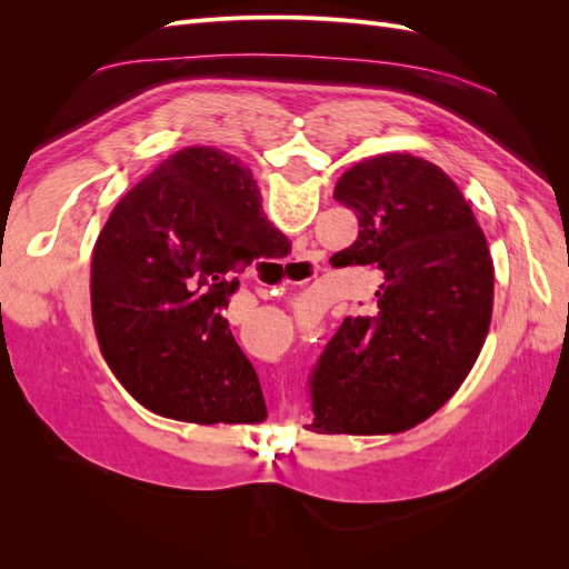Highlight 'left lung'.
<instances>
[{"label": "left lung", "instance_id": "left-lung-1", "mask_svg": "<svg viewBox=\"0 0 569 569\" xmlns=\"http://www.w3.org/2000/svg\"><path fill=\"white\" fill-rule=\"evenodd\" d=\"M335 199L358 218L337 268L370 266L368 316L347 318L311 372V432L396 435L451 399L487 339L493 266L470 203L410 153L356 163Z\"/></svg>", "mask_w": 569, "mask_h": 569}]
</instances>
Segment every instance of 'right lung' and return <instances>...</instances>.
Listing matches in <instances>:
<instances>
[{
	"instance_id": "add662e5",
	"label": "right lung",
	"mask_w": 569,
	"mask_h": 569,
	"mask_svg": "<svg viewBox=\"0 0 569 569\" xmlns=\"http://www.w3.org/2000/svg\"><path fill=\"white\" fill-rule=\"evenodd\" d=\"M284 249L247 166L213 147L166 159L116 203L94 244L92 320L118 382L173 420H266L258 375L222 311L237 274Z\"/></svg>"
}]
</instances>
